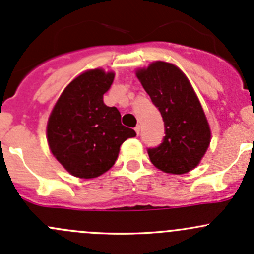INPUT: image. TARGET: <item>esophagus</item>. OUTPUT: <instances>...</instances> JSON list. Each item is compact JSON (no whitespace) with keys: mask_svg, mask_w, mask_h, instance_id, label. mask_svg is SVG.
<instances>
[{"mask_svg":"<svg viewBox=\"0 0 254 254\" xmlns=\"http://www.w3.org/2000/svg\"><path fill=\"white\" fill-rule=\"evenodd\" d=\"M135 131H136L137 135L140 134V125H136V127H135Z\"/></svg>","mask_w":254,"mask_h":254,"instance_id":"34e87169","label":"esophagus"}]
</instances>
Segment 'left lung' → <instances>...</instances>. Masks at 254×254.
Wrapping results in <instances>:
<instances>
[{"mask_svg": "<svg viewBox=\"0 0 254 254\" xmlns=\"http://www.w3.org/2000/svg\"><path fill=\"white\" fill-rule=\"evenodd\" d=\"M136 76L165 123L162 142L147 148L151 162L166 173L189 172L200 162L211 136L193 87L177 66L163 61L151 64Z\"/></svg>", "mask_w": 254, "mask_h": 254, "instance_id": "1", "label": "left lung"}]
</instances>
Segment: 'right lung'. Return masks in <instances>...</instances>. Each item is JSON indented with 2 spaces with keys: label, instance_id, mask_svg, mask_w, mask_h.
<instances>
[{
  "label": "right lung",
  "instance_id": "obj_1",
  "mask_svg": "<svg viewBox=\"0 0 254 254\" xmlns=\"http://www.w3.org/2000/svg\"><path fill=\"white\" fill-rule=\"evenodd\" d=\"M114 73L87 71L64 89L48 123V142L56 160L75 177L96 178L115 163L122 143L136 132L124 127L115 107L103 102Z\"/></svg>",
  "mask_w": 254,
  "mask_h": 254
}]
</instances>
